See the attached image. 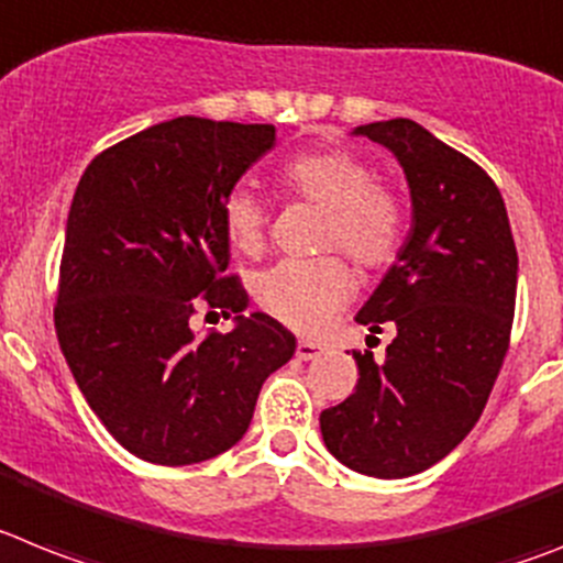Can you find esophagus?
Instances as JSON below:
<instances>
[{
    "label": "esophagus",
    "instance_id": "1",
    "mask_svg": "<svg viewBox=\"0 0 563 563\" xmlns=\"http://www.w3.org/2000/svg\"><path fill=\"white\" fill-rule=\"evenodd\" d=\"M321 350H324L321 344H316V341H307V339H301L299 344H296V355H299L301 362H310V358H316Z\"/></svg>",
    "mask_w": 563,
    "mask_h": 563
}]
</instances>
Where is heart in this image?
Segmentation results:
<instances>
[{
	"label": "heart",
	"mask_w": 563,
	"mask_h": 563,
	"mask_svg": "<svg viewBox=\"0 0 563 563\" xmlns=\"http://www.w3.org/2000/svg\"><path fill=\"white\" fill-rule=\"evenodd\" d=\"M287 196L324 208L321 247L344 250L364 271H384L398 258L407 239L405 201L347 147H324L292 156L278 170ZM222 224L230 244L258 256L267 235L264 205L250 190L224 199ZM355 278L341 256L316 262H278L256 278V301L264 313L299 333H319L353 299Z\"/></svg>",
	"instance_id": "1"
}]
</instances>
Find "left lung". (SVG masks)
Wrapping results in <instances>:
<instances>
[{"mask_svg": "<svg viewBox=\"0 0 563 563\" xmlns=\"http://www.w3.org/2000/svg\"><path fill=\"white\" fill-rule=\"evenodd\" d=\"M405 167L412 228L355 321L393 324L384 358L353 353V396L321 412L330 453L355 473L407 478L482 419L510 347L518 253L496 181L412 119L355 128ZM376 339V335H369Z\"/></svg>", "mask_w": 563, "mask_h": 563, "instance_id": "obj_1", "label": "left lung"}]
</instances>
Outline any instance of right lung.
Listing matches in <instances>:
<instances>
[{
	"label": "right lung",
	"mask_w": 563,
	"mask_h": 563,
	"mask_svg": "<svg viewBox=\"0 0 563 563\" xmlns=\"http://www.w3.org/2000/svg\"><path fill=\"white\" fill-rule=\"evenodd\" d=\"M273 144V124L179 117L81 173L53 321L85 401L136 459L181 467L230 450L296 353L276 319L242 316L247 292L224 276V199ZM199 306L239 312L236 328L199 336Z\"/></svg>",
	"instance_id": "right-lung-1"
}]
</instances>
